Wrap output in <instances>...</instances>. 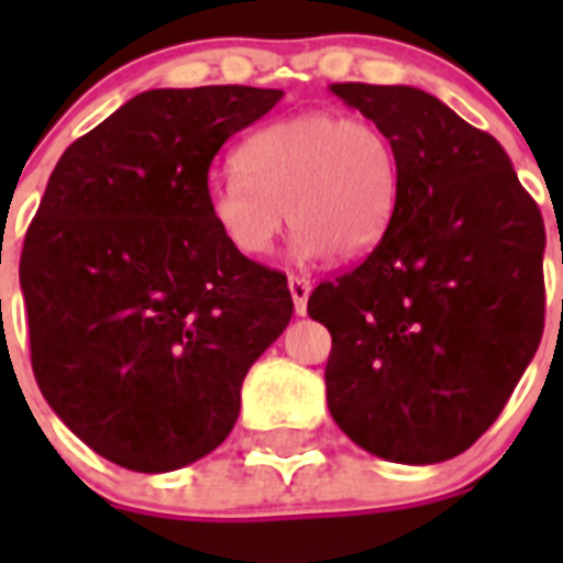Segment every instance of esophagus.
<instances>
[{
	"instance_id": "34e87169",
	"label": "esophagus",
	"mask_w": 563,
	"mask_h": 563,
	"mask_svg": "<svg viewBox=\"0 0 563 563\" xmlns=\"http://www.w3.org/2000/svg\"><path fill=\"white\" fill-rule=\"evenodd\" d=\"M287 287H290V296H292V305H296V316H305L307 312V298H310V278L305 276H290L287 278Z\"/></svg>"
}]
</instances>
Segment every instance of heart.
Instances as JSON below:
<instances>
[{
	"mask_svg": "<svg viewBox=\"0 0 563 563\" xmlns=\"http://www.w3.org/2000/svg\"><path fill=\"white\" fill-rule=\"evenodd\" d=\"M233 168L208 186V220L245 258L271 253L287 213L298 256L350 262L377 245L395 206V148L375 123L357 118H282L242 141Z\"/></svg>",
	"mask_w": 563,
	"mask_h": 563,
	"instance_id": "b5f03b06",
	"label": "heart"
}]
</instances>
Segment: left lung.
Masks as SVG:
<instances>
[{
  "label": "left lung",
  "instance_id": "1",
  "mask_svg": "<svg viewBox=\"0 0 563 563\" xmlns=\"http://www.w3.org/2000/svg\"><path fill=\"white\" fill-rule=\"evenodd\" d=\"M395 148L391 220L307 301L327 406L363 451L434 465L501 415L544 330V220L496 137L417 87L330 84Z\"/></svg>",
  "mask_w": 563,
  "mask_h": 563
}]
</instances>
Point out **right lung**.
<instances>
[{"mask_svg": "<svg viewBox=\"0 0 563 563\" xmlns=\"http://www.w3.org/2000/svg\"><path fill=\"white\" fill-rule=\"evenodd\" d=\"M282 89H148L78 137L22 247L49 409L114 465L166 474L231 434L242 380L290 324L287 278L208 220V168Z\"/></svg>", "mask_w": 563, "mask_h": 563, "instance_id": "obj_1", "label": "right lung"}]
</instances>
